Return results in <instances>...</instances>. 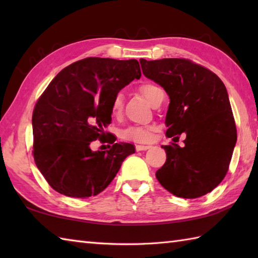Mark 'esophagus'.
Listing matches in <instances>:
<instances>
[{"mask_svg":"<svg viewBox=\"0 0 258 258\" xmlns=\"http://www.w3.org/2000/svg\"><path fill=\"white\" fill-rule=\"evenodd\" d=\"M150 147H151V146H146V145H136L135 149H136V151L140 152V151H146V150H149Z\"/></svg>","mask_w":258,"mask_h":258,"instance_id":"obj_1","label":"esophagus"}]
</instances>
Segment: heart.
Returning a JSON list of instances; mask_svg holds the SVG:
<instances>
[{"mask_svg": "<svg viewBox=\"0 0 258 258\" xmlns=\"http://www.w3.org/2000/svg\"><path fill=\"white\" fill-rule=\"evenodd\" d=\"M160 87L154 84H143L140 87V91L147 100L153 103L156 94L160 92ZM125 96L122 91L115 93L111 103V112L114 116H118L122 113L124 107ZM154 127L150 125H130L119 132V136L125 141L135 142V143H150L153 139Z\"/></svg>", "mask_w": 258, "mask_h": 258, "instance_id": "1", "label": "heart"}]
</instances>
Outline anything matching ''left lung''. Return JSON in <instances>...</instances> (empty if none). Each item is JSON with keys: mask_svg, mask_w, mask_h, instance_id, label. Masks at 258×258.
Instances as JSON below:
<instances>
[{"mask_svg": "<svg viewBox=\"0 0 258 258\" xmlns=\"http://www.w3.org/2000/svg\"><path fill=\"white\" fill-rule=\"evenodd\" d=\"M140 63L146 78L169 96L166 136L186 134L183 147L162 146L166 162L155 174L157 180L183 199L210 193L225 177L237 140L225 85L211 70L187 58H141Z\"/></svg>", "mask_w": 258, "mask_h": 258, "instance_id": "left-lung-1", "label": "left lung"}]
</instances>
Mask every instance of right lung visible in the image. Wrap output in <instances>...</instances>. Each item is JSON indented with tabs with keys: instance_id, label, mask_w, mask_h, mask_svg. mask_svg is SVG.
Masks as SVG:
<instances>
[{
	"instance_id": "add662e5",
	"label": "right lung",
	"mask_w": 258,
	"mask_h": 258,
	"mask_svg": "<svg viewBox=\"0 0 258 258\" xmlns=\"http://www.w3.org/2000/svg\"><path fill=\"white\" fill-rule=\"evenodd\" d=\"M136 59L86 57L63 69L38 98L32 115L33 156L51 187L69 197L87 199L105 189L128 155L130 143H115L104 127L111 123V103L134 79ZM96 139L112 144L93 152Z\"/></svg>"
}]
</instances>
